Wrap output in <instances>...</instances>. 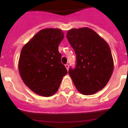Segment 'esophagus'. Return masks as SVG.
Masks as SVG:
<instances>
[{"mask_svg": "<svg viewBox=\"0 0 128 128\" xmlns=\"http://www.w3.org/2000/svg\"><path fill=\"white\" fill-rule=\"evenodd\" d=\"M65 67H66V69H67V70H69V65H68V64H66V65H65Z\"/></svg>", "mask_w": 128, "mask_h": 128, "instance_id": "34e87169", "label": "esophagus"}]
</instances>
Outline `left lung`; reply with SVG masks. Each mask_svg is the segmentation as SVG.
Here are the masks:
<instances>
[{
  "mask_svg": "<svg viewBox=\"0 0 128 128\" xmlns=\"http://www.w3.org/2000/svg\"><path fill=\"white\" fill-rule=\"evenodd\" d=\"M67 38L76 54V66L69 74L80 93L93 95L102 90L111 78L114 62L109 45L91 28H72Z\"/></svg>",
  "mask_w": 128,
  "mask_h": 128,
  "instance_id": "obj_1",
  "label": "left lung"
}]
</instances>
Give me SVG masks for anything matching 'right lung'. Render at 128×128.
Returning <instances> with one entry per match:
<instances>
[{
	"label": "right lung",
	"instance_id": "right-lung-1",
	"mask_svg": "<svg viewBox=\"0 0 128 128\" xmlns=\"http://www.w3.org/2000/svg\"><path fill=\"white\" fill-rule=\"evenodd\" d=\"M64 33L58 28L40 30L20 52L18 70L24 84L42 96H51L59 89L62 77L68 74L61 62L58 46Z\"/></svg>",
	"mask_w": 128,
	"mask_h": 128
}]
</instances>
